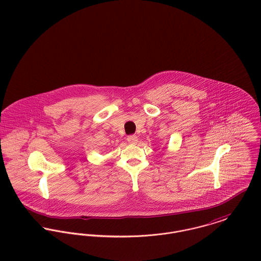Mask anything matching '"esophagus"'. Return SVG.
<instances>
[{"instance_id": "1", "label": "esophagus", "mask_w": 261, "mask_h": 261, "mask_svg": "<svg viewBox=\"0 0 261 261\" xmlns=\"http://www.w3.org/2000/svg\"><path fill=\"white\" fill-rule=\"evenodd\" d=\"M127 141L129 144H136L138 142V137L136 135H130V136H128Z\"/></svg>"}]
</instances>
